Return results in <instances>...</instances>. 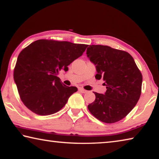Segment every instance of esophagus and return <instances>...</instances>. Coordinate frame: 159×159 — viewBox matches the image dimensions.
<instances>
[{
  "instance_id": "obj_1",
  "label": "esophagus",
  "mask_w": 159,
  "mask_h": 159,
  "mask_svg": "<svg viewBox=\"0 0 159 159\" xmlns=\"http://www.w3.org/2000/svg\"><path fill=\"white\" fill-rule=\"evenodd\" d=\"M79 90L80 92V93H87V90H84V89H83V88H79Z\"/></svg>"
}]
</instances>
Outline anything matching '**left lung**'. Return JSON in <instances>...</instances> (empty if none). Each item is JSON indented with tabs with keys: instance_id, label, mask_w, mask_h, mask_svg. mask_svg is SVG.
I'll return each instance as SVG.
<instances>
[{
	"instance_id": "8db88e82",
	"label": "left lung",
	"mask_w": 159,
	"mask_h": 159,
	"mask_svg": "<svg viewBox=\"0 0 159 159\" xmlns=\"http://www.w3.org/2000/svg\"><path fill=\"white\" fill-rule=\"evenodd\" d=\"M86 54L96 65V79H102L107 86L104 95L94 93L95 100L88 106V110L102 122L119 121L131 111L140 98L141 71L125 51L92 45Z\"/></svg>"
}]
</instances>
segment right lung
Returning <instances> with one entry per match:
<instances>
[{
  "mask_svg": "<svg viewBox=\"0 0 159 159\" xmlns=\"http://www.w3.org/2000/svg\"><path fill=\"white\" fill-rule=\"evenodd\" d=\"M88 45L41 39L21 51L14 80L21 100L32 112L48 116L60 111L78 90L66 86L58 75L85 52Z\"/></svg>",
  "mask_w": 159,
  "mask_h": 159,
  "instance_id": "add662e5",
  "label": "right lung"
}]
</instances>
